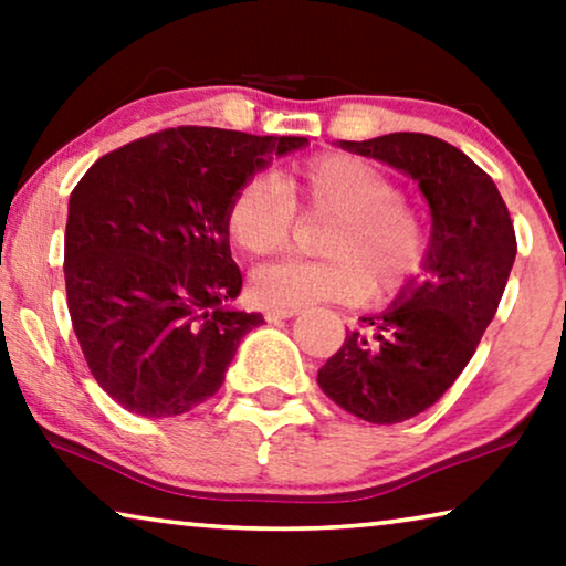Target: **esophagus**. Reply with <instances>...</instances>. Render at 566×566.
Returning <instances> with one entry per match:
<instances>
[{"instance_id":"esophagus-1","label":"esophagus","mask_w":566,"mask_h":566,"mask_svg":"<svg viewBox=\"0 0 566 566\" xmlns=\"http://www.w3.org/2000/svg\"><path fill=\"white\" fill-rule=\"evenodd\" d=\"M298 308H268L265 312V319L268 322H277V319H291V316H296Z\"/></svg>"}]
</instances>
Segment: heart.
<instances>
[{
	"mask_svg": "<svg viewBox=\"0 0 566 566\" xmlns=\"http://www.w3.org/2000/svg\"><path fill=\"white\" fill-rule=\"evenodd\" d=\"M298 219H327L316 262H281L252 275V293L273 308L363 296L397 298L424 273L430 216L401 196L381 167L353 154H316L277 175L252 177L229 198L223 227L237 250L273 258L291 244Z\"/></svg>",
	"mask_w": 566,
	"mask_h": 566,
	"instance_id": "obj_1",
	"label": "heart"
}]
</instances>
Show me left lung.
<instances>
[{"label": "left lung", "instance_id": "obj_1", "mask_svg": "<svg viewBox=\"0 0 566 566\" xmlns=\"http://www.w3.org/2000/svg\"><path fill=\"white\" fill-rule=\"evenodd\" d=\"M339 146L417 180L432 244L422 281L384 314L360 316L316 381L360 420L405 422L436 405L474 355L513 270L515 229L492 177L443 138L389 134Z\"/></svg>", "mask_w": 566, "mask_h": 566}]
</instances>
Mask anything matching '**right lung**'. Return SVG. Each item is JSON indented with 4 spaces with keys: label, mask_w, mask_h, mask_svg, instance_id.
I'll return each instance as SVG.
<instances>
[{
    "label": "right lung",
    "mask_w": 566,
    "mask_h": 566,
    "mask_svg": "<svg viewBox=\"0 0 566 566\" xmlns=\"http://www.w3.org/2000/svg\"><path fill=\"white\" fill-rule=\"evenodd\" d=\"M304 136L180 126L99 157L69 198L66 304L95 381L128 412L175 417L221 389L260 314L229 308V198Z\"/></svg>",
    "instance_id": "right-lung-1"
}]
</instances>
